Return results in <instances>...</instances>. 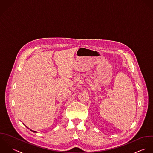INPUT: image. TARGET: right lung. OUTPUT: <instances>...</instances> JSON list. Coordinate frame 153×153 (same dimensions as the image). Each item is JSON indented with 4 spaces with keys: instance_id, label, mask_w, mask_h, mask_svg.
I'll list each match as a JSON object with an SVG mask.
<instances>
[{
    "instance_id": "obj_1",
    "label": "right lung",
    "mask_w": 153,
    "mask_h": 153,
    "mask_svg": "<svg viewBox=\"0 0 153 153\" xmlns=\"http://www.w3.org/2000/svg\"><path fill=\"white\" fill-rule=\"evenodd\" d=\"M31 131H32V132H36L35 131H32V130H31Z\"/></svg>"
}]
</instances>
